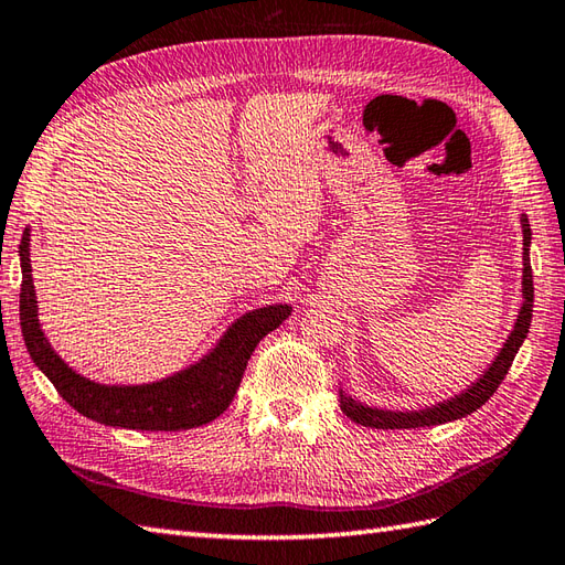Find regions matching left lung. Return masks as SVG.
Wrapping results in <instances>:
<instances>
[{
	"label": "left lung",
	"instance_id": "8db88e82",
	"mask_svg": "<svg viewBox=\"0 0 565 565\" xmlns=\"http://www.w3.org/2000/svg\"><path fill=\"white\" fill-rule=\"evenodd\" d=\"M522 235H524V271H522L524 303L520 308L518 322H514V330L510 332L508 342L502 344L500 354L495 356V362L490 364L486 374L478 379L471 388L454 395L451 401H444L431 407H425V411H413V413H391V411H379V407H366L342 393V413L350 417L352 423L362 427H374V429H411V427L441 425V423H451V419L471 415L498 391L502 379L508 376V371L514 362V354H518V350L522 347L532 322V306H534V281H532V264H530L532 231H530V223H526V215H522Z\"/></svg>",
	"mask_w": 565,
	"mask_h": 565
}]
</instances>
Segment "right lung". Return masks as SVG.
Listing matches in <instances>:
<instances>
[{"label":"right lung","instance_id":"1","mask_svg":"<svg viewBox=\"0 0 565 565\" xmlns=\"http://www.w3.org/2000/svg\"><path fill=\"white\" fill-rule=\"evenodd\" d=\"M19 255V318L23 342H26L33 364L51 379L63 401L75 407L79 415L102 425L177 431L211 423L233 403L259 340L291 316V308L281 303L252 310V313L233 322L218 347L209 356H203L199 364L179 371L170 379L142 383V386H104V383H94L75 374L45 340L39 322V308H35L29 227L23 231Z\"/></svg>","mask_w":565,"mask_h":565}]
</instances>
